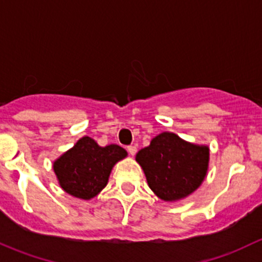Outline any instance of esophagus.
I'll list each match as a JSON object with an SVG mask.
<instances>
[{"label":"esophagus","mask_w":262,"mask_h":262,"mask_svg":"<svg viewBox=\"0 0 262 262\" xmlns=\"http://www.w3.org/2000/svg\"><path fill=\"white\" fill-rule=\"evenodd\" d=\"M127 151L131 156H134L135 154H136L137 149H136V146H127Z\"/></svg>","instance_id":"34e87169"}]
</instances>
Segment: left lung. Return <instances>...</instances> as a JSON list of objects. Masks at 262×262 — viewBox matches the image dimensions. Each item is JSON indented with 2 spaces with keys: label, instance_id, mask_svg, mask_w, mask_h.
<instances>
[{
  "label": "left lung",
  "instance_id": "left-lung-1",
  "mask_svg": "<svg viewBox=\"0 0 262 262\" xmlns=\"http://www.w3.org/2000/svg\"><path fill=\"white\" fill-rule=\"evenodd\" d=\"M136 161L155 195L164 202H177L194 193L206 179L209 146L165 131L136 154Z\"/></svg>",
  "mask_w": 262,
  "mask_h": 262
}]
</instances>
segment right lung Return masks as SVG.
Wrapping results in <instances>:
<instances>
[{"mask_svg": "<svg viewBox=\"0 0 262 262\" xmlns=\"http://www.w3.org/2000/svg\"><path fill=\"white\" fill-rule=\"evenodd\" d=\"M127 151L116 144L99 146L90 136H83L74 146L53 163L59 185L75 198L90 201L108 183L110 174Z\"/></svg>", "mask_w": 262, "mask_h": 262, "instance_id": "1", "label": "right lung"}]
</instances>
